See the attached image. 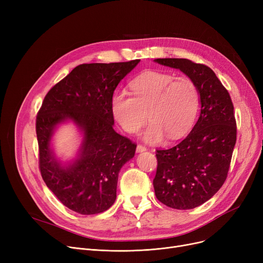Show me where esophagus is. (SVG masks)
<instances>
[{
    "instance_id": "obj_1",
    "label": "esophagus",
    "mask_w": 263,
    "mask_h": 263,
    "mask_svg": "<svg viewBox=\"0 0 263 263\" xmlns=\"http://www.w3.org/2000/svg\"><path fill=\"white\" fill-rule=\"evenodd\" d=\"M147 148L143 145H137L136 146V153H143V151H146Z\"/></svg>"
}]
</instances>
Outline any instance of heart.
Instances as JSON below:
<instances>
[{
	"label": "heart",
	"instance_id": "b5f03b06",
	"mask_svg": "<svg viewBox=\"0 0 263 263\" xmlns=\"http://www.w3.org/2000/svg\"><path fill=\"white\" fill-rule=\"evenodd\" d=\"M134 97L117 90L112 97V113L119 126L128 133H136L147 119L151 122L142 139L149 144L160 143L165 134L170 140L182 136L194 122L199 93L190 78L167 72L150 71L131 83Z\"/></svg>",
	"mask_w": 263,
	"mask_h": 263
}]
</instances>
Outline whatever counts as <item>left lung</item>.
<instances>
[{
  "label": "left lung",
  "instance_id": "1",
  "mask_svg": "<svg viewBox=\"0 0 263 263\" xmlns=\"http://www.w3.org/2000/svg\"><path fill=\"white\" fill-rule=\"evenodd\" d=\"M179 69L196 84L200 113L185 139L170 149L157 150L154 179L157 198L178 210L194 209L209 200L226 180L237 141L233 104L211 68L186 59H157Z\"/></svg>",
  "mask_w": 263,
  "mask_h": 263
}]
</instances>
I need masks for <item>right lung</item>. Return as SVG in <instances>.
Listing matches in <instances>:
<instances>
[{
	"mask_svg": "<svg viewBox=\"0 0 263 263\" xmlns=\"http://www.w3.org/2000/svg\"><path fill=\"white\" fill-rule=\"evenodd\" d=\"M141 61L83 64L54 85L36 119L39 167L44 181L70 210L106 211L116 200L118 174L136 145L114 129L112 97L119 82ZM72 122L82 140L74 159L62 162L51 147L60 125Z\"/></svg>",
	"mask_w": 263,
	"mask_h": 263,
	"instance_id": "1",
	"label": "right lung"
}]
</instances>
